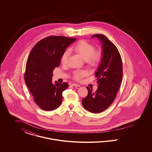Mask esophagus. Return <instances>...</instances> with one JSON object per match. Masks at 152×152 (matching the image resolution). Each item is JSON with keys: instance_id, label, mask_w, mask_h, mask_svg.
Instances as JSON below:
<instances>
[{"instance_id": "1", "label": "esophagus", "mask_w": 152, "mask_h": 152, "mask_svg": "<svg viewBox=\"0 0 152 152\" xmlns=\"http://www.w3.org/2000/svg\"><path fill=\"white\" fill-rule=\"evenodd\" d=\"M72 86H74V87H80V85L76 84V83H73V84H72Z\"/></svg>"}]
</instances>
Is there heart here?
I'll return each instance as SVG.
<instances>
[{
    "label": "heart",
    "instance_id": "1",
    "mask_svg": "<svg viewBox=\"0 0 152 152\" xmlns=\"http://www.w3.org/2000/svg\"><path fill=\"white\" fill-rule=\"evenodd\" d=\"M73 50L83 58L89 64L96 65L101 61L102 55L99 51H94V47L85 40H80L73 47ZM69 56V50L65 51L61 56V63L65 65ZM87 72L84 70H77L73 73V78L80 81L87 75Z\"/></svg>",
    "mask_w": 152,
    "mask_h": 152
}]
</instances>
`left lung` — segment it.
<instances>
[{"label":"left lung","mask_w":152,"mask_h":152,"mask_svg":"<svg viewBox=\"0 0 152 152\" xmlns=\"http://www.w3.org/2000/svg\"><path fill=\"white\" fill-rule=\"evenodd\" d=\"M102 44V56L95 76L98 88L96 92L87 87L88 94L82 100L83 107L90 112L98 113L105 110L116 98L123 79V63L116 45L104 35L96 34Z\"/></svg>","instance_id":"left-lung-1"}]
</instances>
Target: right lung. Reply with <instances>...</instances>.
I'll use <instances>...</instances> for the list:
<instances>
[{
	"label": "right lung",
	"mask_w": 152,
	"mask_h": 152,
	"mask_svg": "<svg viewBox=\"0 0 152 152\" xmlns=\"http://www.w3.org/2000/svg\"><path fill=\"white\" fill-rule=\"evenodd\" d=\"M76 40L61 36L45 37L36 44L26 63L24 80L36 104L50 111L61 104L62 92L68 87L66 83H52L53 71L60 65L65 50Z\"/></svg>",
	"instance_id": "obj_1"
}]
</instances>
